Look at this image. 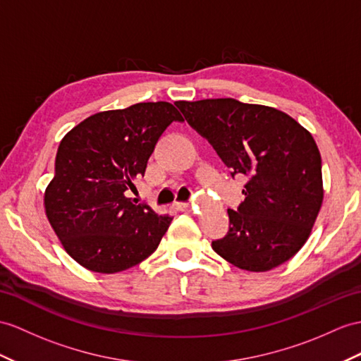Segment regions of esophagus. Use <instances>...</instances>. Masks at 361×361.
I'll list each match as a JSON object with an SVG mask.
<instances>
[{"label": "esophagus", "mask_w": 361, "mask_h": 361, "mask_svg": "<svg viewBox=\"0 0 361 361\" xmlns=\"http://www.w3.org/2000/svg\"><path fill=\"white\" fill-rule=\"evenodd\" d=\"M174 208L178 211H187L190 208L188 204H185V202H176L174 204Z\"/></svg>", "instance_id": "obj_1"}]
</instances>
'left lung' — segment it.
I'll return each mask as SVG.
<instances>
[{"label": "left lung", "instance_id": "obj_1", "mask_svg": "<svg viewBox=\"0 0 361 361\" xmlns=\"http://www.w3.org/2000/svg\"><path fill=\"white\" fill-rule=\"evenodd\" d=\"M213 145L231 176L248 178L245 200L228 209L230 230L211 247L231 265L263 272L298 252L323 202L322 157L312 135L289 114L233 98L176 102Z\"/></svg>", "mask_w": 361, "mask_h": 361}]
</instances>
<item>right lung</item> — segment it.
Wrapping results in <instances>:
<instances>
[{
    "label": "right lung",
    "mask_w": 361,
    "mask_h": 361,
    "mask_svg": "<svg viewBox=\"0 0 361 361\" xmlns=\"http://www.w3.org/2000/svg\"><path fill=\"white\" fill-rule=\"evenodd\" d=\"M173 121H183L173 104L139 102L96 113L61 140L44 208L64 250L81 267L114 274L159 247L171 217L136 204L127 192L144 176Z\"/></svg>",
    "instance_id": "right-lung-1"
}]
</instances>
